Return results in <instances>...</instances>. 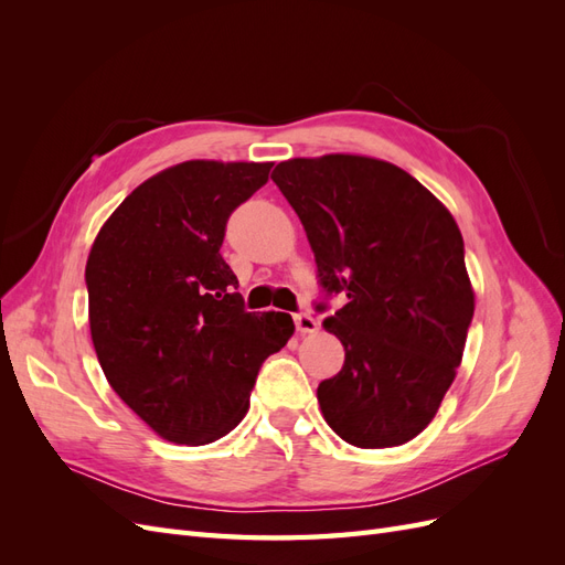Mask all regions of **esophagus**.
<instances>
[{
  "instance_id": "obj_1",
  "label": "esophagus",
  "mask_w": 565,
  "mask_h": 565,
  "mask_svg": "<svg viewBox=\"0 0 565 565\" xmlns=\"http://www.w3.org/2000/svg\"><path fill=\"white\" fill-rule=\"evenodd\" d=\"M295 324L301 334H311L318 330V320L311 313H303V311L295 316Z\"/></svg>"
}]
</instances>
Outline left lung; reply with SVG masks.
Segmentation results:
<instances>
[{
  "label": "left lung",
  "mask_w": 565,
  "mask_h": 565,
  "mask_svg": "<svg viewBox=\"0 0 565 565\" xmlns=\"http://www.w3.org/2000/svg\"><path fill=\"white\" fill-rule=\"evenodd\" d=\"M270 179L301 218L324 299H347L322 322L347 351L318 386L324 422L355 448L403 446L438 413L473 318L455 218L384 160L295 158Z\"/></svg>",
  "instance_id": "left-lung-1"
}]
</instances>
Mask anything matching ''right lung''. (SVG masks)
Instances as JSON below:
<instances>
[{
    "label": "right lung",
    "mask_w": 565,
    "mask_h": 565,
    "mask_svg": "<svg viewBox=\"0 0 565 565\" xmlns=\"http://www.w3.org/2000/svg\"><path fill=\"white\" fill-rule=\"evenodd\" d=\"M273 162L191 160L143 181L89 252L92 341L115 393L152 431L204 446L233 431L287 313H249L221 256L228 216Z\"/></svg>",
    "instance_id": "add662e5"
}]
</instances>
